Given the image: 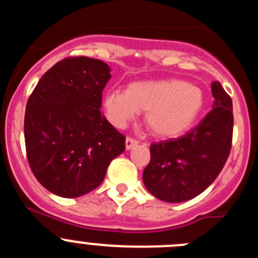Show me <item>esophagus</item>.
I'll return each mask as SVG.
<instances>
[{"label": "esophagus", "instance_id": "esophagus-1", "mask_svg": "<svg viewBox=\"0 0 258 258\" xmlns=\"http://www.w3.org/2000/svg\"><path fill=\"white\" fill-rule=\"evenodd\" d=\"M136 145H138V141L134 140V138H131V137H127L126 140H125V149H126V150L133 149V147Z\"/></svg>", "mask_w": 258, "mask_h": 258}]
</instances>
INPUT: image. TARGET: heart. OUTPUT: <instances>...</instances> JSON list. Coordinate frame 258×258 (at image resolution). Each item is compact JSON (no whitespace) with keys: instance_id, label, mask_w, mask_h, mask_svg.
I'll return each instance as SVG.
<instances>
[{"instance_id":"b5f03b06","label":"heart","mask_w":258,"mask_h":258,"mask_svg":"<svg viewBox=\"0 0 258 258\" xmlns=\"http://www.w3.org/2000/svg\"><path fill=\"white\" fill-rule=\"evenodd\" d=\"M203 104L202 89L177 79L136 81L125 90H108L103 97L104 111L113 125L122 127L138 112H146L147 129L161 138L187 131L202 112Z\"/></svg>"}]
</instances>
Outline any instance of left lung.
<instances>
[{
	"label": "left lung",
	"instance_id": "obj_1",
	"mask_svg": "<svg viewBox=\"0 0 258 258\" xmlns=\"http://www.w3.org/2000/svg\"><path fill=\"white\" fill-rule=\"evenodd\" d=\"M212 111L184 136L152 143L143 183L157 199L187 202L217 178L231 150L232 102L221 84L211 85Z\"/></svg>",
	"mask_w": 258,
	"mask_h": 258
}]
</instances>
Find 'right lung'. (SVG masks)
I'll return each mask as SVG.
<instances>
[{
    "label": "right lung",
    "instance_id": "obj_1",
    "mask_svg": "<svg viewBox=\"0 0 258 258\" xmlns=\"http://www.w3.org/2000/svg\"><path fill=\"white\" fill-rule=\"evenodd\" d=\"M109 72L99 59H63L41 77L27 102L29 166L58 197L79 198L97 188L109 163L124 152L125 137L101 112Z\"/></svg>",
    "mask_w": 258,
    "mask_h": 258
}]
</instances>
